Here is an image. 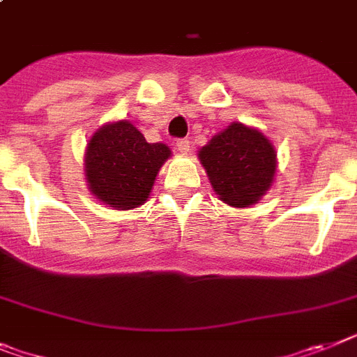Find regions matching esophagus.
<instances>
[{"label": "esophagus", "mask_w": 357, "mask_h": 357, "mask_svg": "<svg viewBox=\"0 0 357 357\" xmlns=\"http://www.w3.org/2000/svg\"><path fill=\"white\" fill-rule=\"evenodd\" d=\"M190 148H191V144L188 139H178V141H176V149H178L182 155L188 153V151H190Z\"/></svg>", "instance_id": "34e87169"}]
</instances>
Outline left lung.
<instances>
[{"label":"left lung","mask_w":357,"mask_h":357,"mask_svg":"<svg viewBox=\"0 0 357 357\" xmlns=\"http://www.w3.org/2000/svg\"><path fill=\"white\" fill-rule=\"evenodd\" d=\"M213 191L233 208H251L271 190L276 149L258 128L231 123L199 149Z\"/></svg>","instance_id":"8db88e82"}]
</instances>
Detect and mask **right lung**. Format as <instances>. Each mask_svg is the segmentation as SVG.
Segmentation results:
<instances>
[{
    "instance_id": "right-lung-1",
    "label": "right lung",
    "mask_w": 357,
    "mask_h": 357,
    "mask_svg": "<svg viewBox=\"0 0 357 357\" xmlns=\"http://www.w3.org/2000/svg\"><path fill=\"white\" fill-rule=\"evenodd\" d=\"M169 157V146L146 142L126 119L102 124L84 149L88 190L109 208H139L149 199L155 178Z\"/></svg>"
}]
</instances>
